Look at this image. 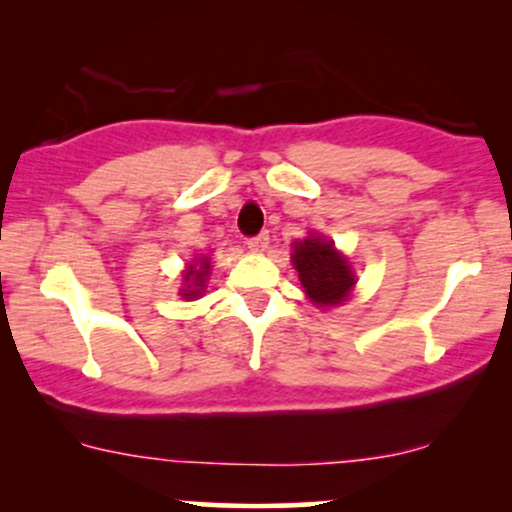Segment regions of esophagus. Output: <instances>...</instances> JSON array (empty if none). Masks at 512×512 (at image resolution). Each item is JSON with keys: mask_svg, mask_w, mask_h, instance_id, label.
Returning <instances> with one entry per match:
<instances>
[{"mask_svg": "<svg viewBox=\"0 0 512 512\" xmlns=\"http://www.w3.org/2000/svg\"><path fill=\"white\" fill-rule=\"evenodd\" d=\"M267 245H269V233L267 231L260 233V236L248 238V248L252 252H264V250H267Z\"/></svg>", "mask_w": 512, "mask_h": 512, "instance_id": "34e87169", "label": "esophagus"}]
</instances>
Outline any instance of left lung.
<instances>
[{"mask_svg": "<svg viewBox=\"0 0 512 512\" xmlns=\"http://www.w3.org/2000/svg\"><path fill=\"white\" fill-rule=\"evenodd\" d=\"M291 262L301 279L305 296L317 308H334V305L344 303L356 284L349 260L334 248L332 240L317 236V233H310L305 240L293 243Z\"/></svg>", "mask_w": 512, "mask_h": 512, "instance_id": "left-lung-1", "label": "left lung"}]
</instances>
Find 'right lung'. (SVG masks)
Instances as JSON below:
<instances>
[{"mask_svg": "<svg viewBox=\"0 0 512 512\" xmlns=\"http://www.w3.org/2000/svg\"><path fill=\"white\" fill-rule=\"evenodd\" d=\"M209 274H211L209 257H197L195 262L187 264L185 274H182V281H185V286L180 289V296L190 298V301H195L197 296H202L204 286H207Z\"/></svg>", "mask_w": 512, "mask_h": 512, "instance_id": "1", "label": "right lung"}]
</instances>
